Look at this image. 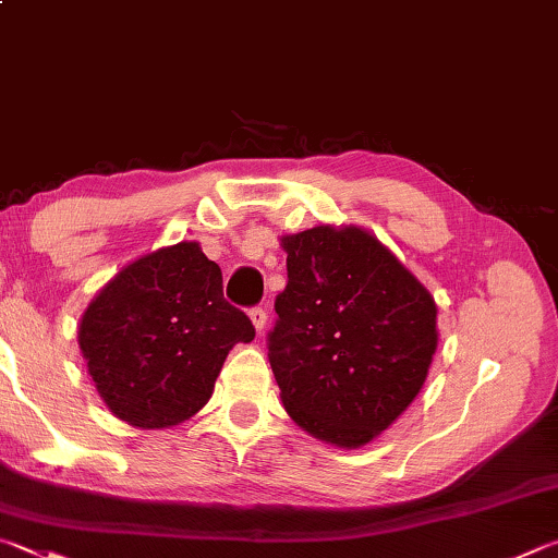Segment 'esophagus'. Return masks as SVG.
Here are the masks:
<instances>
[{
	"mask_svg": "<svg viewBox=\"0 0 558 558\" xmlns=\"http://www.w3.org/2000/svg\"><path fill=\"white\" fill-rule=\"evenodd\" d=\"M248 317H251V322H253V327H256V331L260 333L263 327H266V319H268L266 310H263V307H253V310L248 312Z\"/></svg>",
	"mask_w": 558,
	"mask_h": 558,
	"instance_id": "34e87169",
	"label": "esophagus"
}]
</instances>
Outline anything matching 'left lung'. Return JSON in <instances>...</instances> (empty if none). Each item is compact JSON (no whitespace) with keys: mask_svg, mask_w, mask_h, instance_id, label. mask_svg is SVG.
Instances as JSON below:
<instances>
[{"mask_svg":"<svg viewBox=\"0 0 558 558\" xmlns=\"http://www.w3.org/2000/svg\"><path fill=\"white\" fill-rule=\"evenodd\" d=\"M288 286L268 359L282 404L312 437L359 449L417 398L437 351L427 288L368 231L282 236Z\"/></svg>","mask_w":558,"mask_h":558,"instance_id":"8db88e82","label":"left lung"}]
</instances>
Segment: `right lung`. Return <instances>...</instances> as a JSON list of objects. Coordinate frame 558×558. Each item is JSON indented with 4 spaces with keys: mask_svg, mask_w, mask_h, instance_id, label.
Returning a JSON list of instances; mask_svg holds the SVG:
<instances>
[{
    "mask_svg": "<svg viewBox=\"0 0 558 558\" xmlns=\"http://www.w3.org/2000/svg\"><path fill=\"white\" fill-rule=\"evenodd\" d=\"M256 329L221 292V270L197 241L121 268L80 319V351L111 414L163 429L205 408L227 353Z\"/></svg>",
    "mask_w": 558,
    "mask_h": 558,
    "instance_id": "obj_1",
    "label": "right lung"
}]
</instances>
